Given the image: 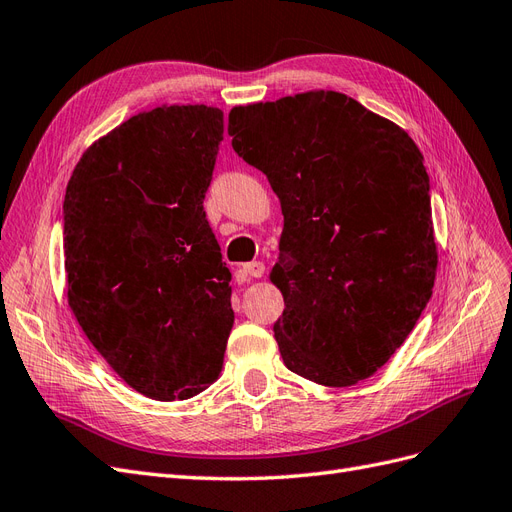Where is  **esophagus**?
<instances>
[{
    "mask_svg": "<svg viewBox=\"0 0 512 512\" xmlns=\"http://www.w3.org/2000/svg\"><path fill=\"white\" fill-rule=\"evenodd\" d=\"M265 275V265L262 262H247L239 269V277L241 280H247V277H262Z\"/></svg>",
    "mask_w": 512,
    "mask_h": 512,
    "instance_id": "obj_1",
    "label": "esophagus"
}]
</instances>
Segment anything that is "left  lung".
<instances>
[{"instance_id":"obj_1","label":"left lung","mask_w":512,"mask_h":512,"mask_svg":"<svg viewBox=\"0 0 512 512\" xmlns=\"http://www.w3.org/2000/svg\"><path fill=\"white\" fill-rule=\"evenodd\" d=\"M232 149L267 175L284 230L271 282L284 365L322 386L374 376L421 318L438 271L423 153L339 91L235 106Z\"/></svg>"}]
</instances>
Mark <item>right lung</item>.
Returning a JSON list of instances; mask_svg holds the SVG:
<instances>
[{"label": "right lung", "mask_w": 512, "mask_h": 512, "mask_svg": "<svg viewBox=\"0 0 512 512\" xmlns=\"http://www.w3.org/2000/svg\"><path fill=\"white\" fill-rule=\"evenodd\" d=\"M222 138L220 108H151L98 138L66 188L68 305L115 374L158 401L220 378L235 322L203 209Z\"/></svg>", "instance_id": "1"}]
</instances>
